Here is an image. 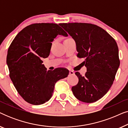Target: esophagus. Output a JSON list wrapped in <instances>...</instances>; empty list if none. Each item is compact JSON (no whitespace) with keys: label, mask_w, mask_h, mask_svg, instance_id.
<instances>
[{"label":"esophagus","mask_w":128,"mask_h":128,"mask_svg":"<svg viewBox=\"0 0 128 128\" xmlns=\"http://www.w3.org/2000/svg\"><path fill=\"white\" fill-rule=\"evenodd\" d=\"M69 74L70 75H74V72L72 70H70L69 71Z\"/></svg>","instance_id":"34e87169"}]
</instances>
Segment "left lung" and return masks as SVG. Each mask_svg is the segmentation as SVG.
Listing matches in <instances>:
<instances>
[{
	"instance_id": "1",
	"label": "left lung",
	"mask_w": 128,
	"mask_h": 128,
	"mask_svg": "<svg viewBox=\"0 0 128 128\" xmlns=\"http://www.w3.org/2000/svg\"><path fill=\"white\" fill-rule=\"evenodd\" d=\"M76 44L78 56L84 59V76L75 73L78 84L72 87L75 97L84 102H94L108 92L120 64L115 40L102 28L92 24L60 23Z\"/></svg>"
}]
</instances>
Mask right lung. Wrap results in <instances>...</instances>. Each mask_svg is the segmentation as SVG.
Returning <instances> with one entry per match:
<instances>
[{"label":"right lung","instance_id":"right-lung-1","mask_svg":"<svg viewBox=\"0 0 128 128\" xmlns=\"http://www.w3.org/2000/svg\"><path fill=\"white\" fill-rule=\"evenodd\" d=\"M58 35L68 36L56 24H32L22 29L8 48L6 62L10 78L30 104L41 105L50 100L56 82L69 74L64 68L47 71L41 60L50 55L51 42Z\"/></svg>","mask_w":128,"mask_h":128}]
</instances>
